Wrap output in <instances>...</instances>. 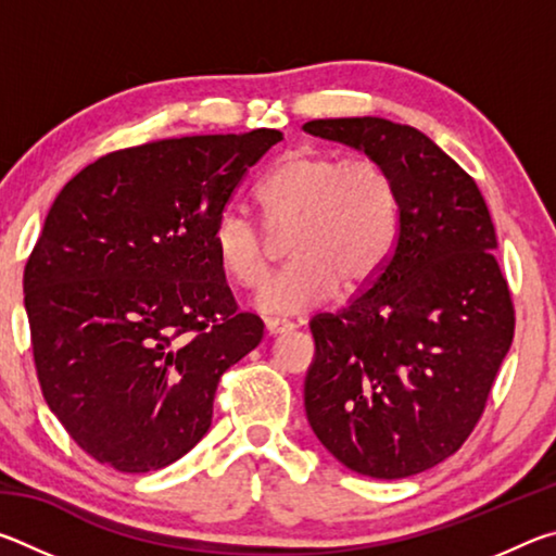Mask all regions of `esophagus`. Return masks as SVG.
Here are the masks:
<instances>
[{"mask_svg":"<svg viewBox=\"0 0 556 556\" xmlns=\"http://www.w3.org/2000/svg\"><path fill=\"white\" fill-rule=\"evenodd\" d=\"M291 324H287V321H279V318H267L265 321V331H267V336H285V333H289L291 331Z\"/></svg>","mask_w":556,"mask_h":556,"instance_id":"34e87169","label":"esophagus"}]
</instances>
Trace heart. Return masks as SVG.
I'll return each instance as SVG.
<instances>
[{
    "label": "heart",
    "mask_w": 556,
    "mask_h": 556,
    "mask_svg": "<svg viewBox=\"0 0 556 556\" xmlns=\"http://www.w3.org/2000/svg\"><path fill=\"white\" fill-rule=\"evenodd\" d=\"M265 228L285 238L291 267L252 299L267 316H299L355 291L380 275L400 232V193L375 159H345L324 149L287 152L257 188ZM213 250L235 285L257 287L269 269L267 232L240 208L218 215Z\"/></svg>",
    "instance_id": "heart-1"
}]
</instances>
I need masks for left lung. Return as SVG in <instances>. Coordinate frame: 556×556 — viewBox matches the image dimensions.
I'll return each mask as SVG.
<instances>
[{
    "instance_id": "8db88e82",
    "label": "left lung",
    "mask_w": 556,
    "mask_h": 556,
    "mask_svg": "<svg viewBox=\"0 0 556 556\" xmlns=\"http://www.w3.org/2000/svg\"><path fill=\"white\" fill-rule=\"evenodd\" d=\"M304 131L380 162L400 193L397 242L380 275L343 312L312 321L308 425L355 473H421L473 431L513 343L491 213L425 131L382 117L314 119Z\"/></svg>"
}]
</instances>
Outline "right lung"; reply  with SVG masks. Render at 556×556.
Here are the masks:
<instances>
[{
	"label": "right lung",
	"instance_id": "right-lung-1",
	"mask_svg": "<svg viewBox=\"0 0 556 556\" xmlns=\"http://www.w3.org/2000/svg\"><path fill=\"white\" fill-rule=\"evenodd\" d=\"M277 129L119 149L55 195L24 269L43 397L86 454L147 473L211 429L220 375L265 324L240 314L213 228Z\"/></svg>",
	"mask_w": 556,
	"mask_h": 556
}]
</instances>
